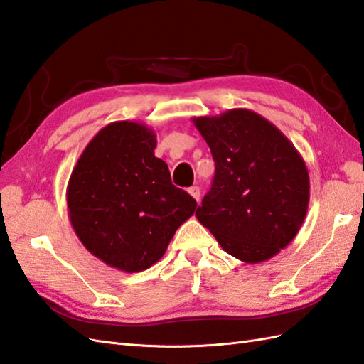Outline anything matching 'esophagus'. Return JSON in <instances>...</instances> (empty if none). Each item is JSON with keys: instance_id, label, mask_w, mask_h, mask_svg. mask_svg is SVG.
Returning a JSON list of instances; mask_svg holds the SVG:
<instances>
[{"instance_id": "1", "label": "esophagus", "mask_w": 364, "mask_h": 364, "mask_svg": "<svg viewBox=\"0 0 364 364\" xmlns=\"http://www.w3.org/2000/svg\"><path fill=\"white\" fill-rule=\"evenodd\" d=\"M189 194L194 197L197 202H200V188L198 186H192V188H189Z\"/></svg>"}]
</instances>
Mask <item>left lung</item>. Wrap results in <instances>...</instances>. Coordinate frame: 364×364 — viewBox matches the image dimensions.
Returning <instances> with one entry per match:
<instances>
[{
	"mask_svg": "<svg viewBox=\"0 0 364 364\" xmlns=\"http://www.w3.org/2000/svg\"><path fill=\"white\" fill-rule=\"evenodd\" d=\"M192 122L215 162L198 222L231 257L250 264L275 257L306 215L310 176L304 158L274 123L250 109Z\"/></svg>",
	"mask_w": 364,
	"mask_h": 364,
	"instance_id": "1",
	"label": "left lung"
}]
</instances>
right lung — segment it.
I'll list each match as a JSON object with an SVG mask.
<instances>
[{
    "mask_svg": "<svg viewBox=\"0 0 364 364\" xmlns=\"http://www.w3.org/2000/svg\"><path fill=\"white\" fill-rule=\"evenodd\" d=\"M154 149L151 128L112 122L84 149L67 186L68 218L82 245L128 274L159 261L197 208L186 191L173 186Z\"/></svg>",
    "mask_w": 364,
    "mask_h": 364,
    "instance_id": "right-lung-1",
    "label": "right lung"
}]
</instances>
